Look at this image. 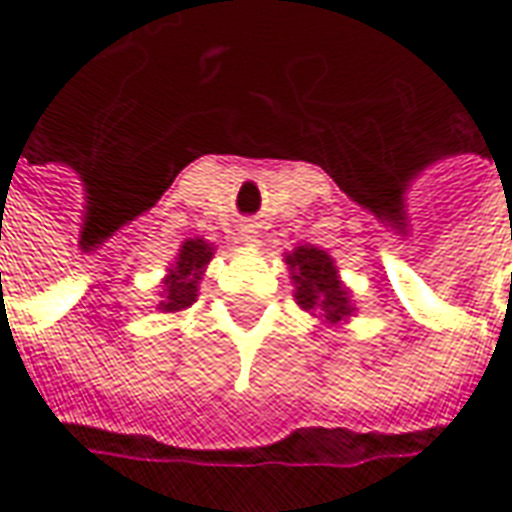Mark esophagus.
Instances as JSON below:
<instances>
[{
    "label": "esophagus",
    "instance_id": "esophagus-1",
    "mask_svg": "<svg viewBox=\"0 0 512 512\" xmlns=\"http://www.w3.org/2000/svg\"><path fill=\"white\" fill-rule=\"evenodd\" d=\"M239 239H242L245 245H250V248H256V245L262 242V225L253 222V219L242 222V225H239Z\"/></svg>",
    "mask_w": 512,
    "mask_h": 512
}]
</instances>
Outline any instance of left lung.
<instances>
[{"mask_svg":"<svg viewBox=\"0 0 512 512\" xmlns=\"http://www.w3.org/2000/svg\"><path fill=\"white\" fill-rule=\"evenodd\" d=\"M284 264L296 287L293 290L296 304L304 312L315 315L324 327L346 324L355 315L358 307L352 304V293L338 276L335 259L327 250L315 245H298L290 253H284Z\"/></svg>","mask_w":512,"mask_h":512,"instance_id":"1","label":"left lung"}]
</instances>
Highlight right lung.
<instances>
[{"instance_id": "obj_1", "label": "right lung", "mask_w": 512, "mask_h": 512, "mask_svg": "<svg viewBox=\"0 0 512 512\" xmlns=\"http://www.w3.org/2000/svg\"><path fill=\"white\" fill-rule=\"evenodd\" d=\"M214 245L205 242L202 236L185 239L180 245V253L174 256V262L166 270V276L160 281V301L157 310L160 312H180L188 310L197 293H200V281L205 276V267L214 259Z\"/></svg>"}]
</instances>
